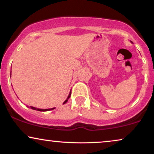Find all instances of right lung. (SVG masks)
<instances>
[{
	"instance_id": "obj_1",
	"label": "right lung",
	"mask_w": 154,
	"mask_h": 154,
	"mask_svg": "<svg viewBox=\"0 0 154 154\" xmlns=\"http://www.w3.org/2000/svg\"><path fill=\"white\" fill-rule=\"evenodd\" d=\"M70 96H71V91H70L69 94V95H68V97H67V98H66V100L64 101V103H63V104H65V103H66V102L68 101V99H69V98L70 97ZM30 107H31V109H33V110H38V111H49V110H54V109L55 108V107H53V108H51V109H39V108H37V107H32V106H31Z\"/></svg>"
}]
</instances>
